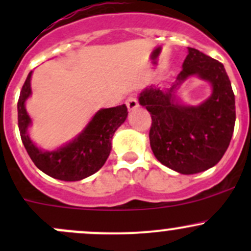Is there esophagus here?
I'll use <instances>...</instances> for the list:
<instances>
[{"mask_svg": "<svg viewBox=\"0 0 251 251\" xmlns=\"http://www.w3.org/2000/svg\"><path fill=\"white\" fill-rule=\"evenodd\" d=\"M126 105H127V109L130 111L136 110L138 107H140V104H138V100H136L135 97L127 98V100H126Z\"/></svg>", "mask_w": 251, "mask_h": 251, "instance_id": "obj_1", "label": "esophagus"}]
</instances>
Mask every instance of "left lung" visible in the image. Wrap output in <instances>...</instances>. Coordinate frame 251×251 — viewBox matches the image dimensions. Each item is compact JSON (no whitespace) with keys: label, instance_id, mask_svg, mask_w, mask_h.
Returning a JSON list of instances; mask_svg holds the SVG:
<instances>
[{"label":"left lung","instance_id":"obj_1","mask_svg":"<svg viewBox=\"0 0 251 251\" xmlns=\"http://www.w3.org/2000/svg\"><path fill=\"white\" fill-rule=\"evenodd\" d=\"M196 76L212 86V95L201 105H183L176 91ZM138 102L151 115V151L163 165L183 175L203 173L216 165L231 142L235 102L231 81L222 63L188 47L182 72L170 88L148 86Z\"/></svg>","mask_w":251,"mask_h":251}]
</instances>
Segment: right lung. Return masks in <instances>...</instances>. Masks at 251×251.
<instances>
[{
	"mask_svg": "<svg viewBox=\"0 0 251 251\" xmlns=\"http://www.w3.org/2000/svg\"><path fill=\"white\" fill-rule=\"evenodd\" d=\"M31 75L30 72L18 100L20 137L31 160L42 173L60 181H80L97 173L109 156L114 133L127 118L126 105L100 109L75 138L59 148L45 151L31 141L27 132L32 121L25 103L31 96Z\"/></svg>",
	"mask_w": 251,
	"mask_h": 251,
	"instance_id": "add662e5",
	"label": "right lung"
}]
</instances>
